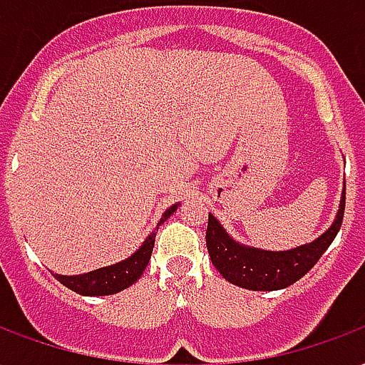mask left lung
I'll return each instance as SVG.
<instances>
[{
	"label": "left lung",
	"instance_id": "1",
	"mask_svg": "<svg viewBox=\"0 0 365 365\" xmlns=\"http://www.w3.org/2000/svg\"><path fill=\"white\" fill-rule=\"evenodd\" d=\"M344 215V190L341 196L337 217L320 238L310 244L299 245L287 251H264L259 247L242 245L232 240L221 222L209 213L207 244L209 257L213 267L222 274L230 284L253 291H276L301 279L316 262L320 261L324 251L331 245L337 236Z\"/></svg>",
	"mask_w": 365,
	"mask_h": 365
}]
</instances>
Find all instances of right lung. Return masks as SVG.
<instances>
[{"mask_svg":"<svg viewBox=\"0 0 365 365\" xmlns=\"http://www.w3.org/2000/svg\"><path fill=\"white\" fill-rule=\"evenodd\" d=\"M177 207H179V203L171 205L163 213L162 219H160V225L168 221L169 217L177 211ZM154 242H156V230L144 240V244L131 257H127L125 261L115 262V264H110V267L97 268L93 272L78 274V276H61V274H53V276L62 285H66L68 289L76 291L80 295H87V297L114 295L118 291L125 289V287L135 284L143 276L144 268H146V264L150 261Z\"/></svg>","mask_w":365,"mask_h":365,"instance_id":"right-lung-1","label":"right lung"}]
</instances>
